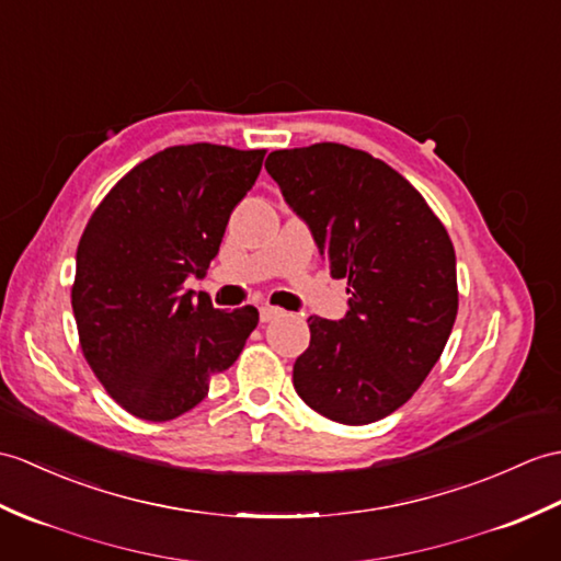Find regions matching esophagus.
I'll use <instances>...</instances> for the list:
<instances>
[{
  "instance_id": "34e87169",
  "label": "esophagus",
  "mask_w": 561,
  "mask_h": 561,
  "mask_svg": "<svg viewBox=\"0 0 561 561\" xmlns=\"http://www.w3.org/2000/svg\"><path fill=\"white\" fill-rule=\"evenodd\" d=\"M277 316H282V310L275 306H260V322H270L275 320Z\"/></svg>"
}]
</instances>
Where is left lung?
<instances>
[{
	"label": "left lung",
	"instance_id": "obj_1",
	"mask_svg": "<svg viewBox=\"0 0 561 561\" xmlns=\"http://www.w3.org/2000/svg\"><path fill=\"white\" fill-rule=\"evenodd\" d=\"M265 169L351 294L344 320L308 318L296 392L330 421H380L423 385L457 320L449 233L423 195L366 150L316 142L270 152Z\"/></svg>",
	"mask_w": 561,
	"mask_h": 561
}]
</instances>
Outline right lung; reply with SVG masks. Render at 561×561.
Wrapping results in <instances>:
<instances>
[{"label": "right lung", "mask_w": 561, "mask_h": 561, "mask_svg": "<svg viewBox=\"0 0 561 561\" xmlns=\"http://www.w3.org/2000/svg\"><path fill=\"white\" fill-rule=\"evenodd\" d=\"M267 150L172 146L116 181L76 251L78 342L107 394L136 419L172 421L239 358L257 310L213 308L184 291L217 255L233 207Z\"/></svg>", "instance_id": "1"}]
</instances>
